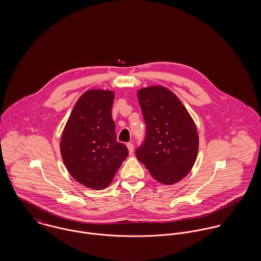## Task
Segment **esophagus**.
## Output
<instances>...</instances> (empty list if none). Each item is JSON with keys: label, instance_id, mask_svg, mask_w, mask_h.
I'll list each match as a JSON object with an SVG mask.
<instances>
[{"label": "esophagus", "instance_id": "34e87169", "mask_svg": "<svg viewBox=\"0 0 261 261\" xmlns=\"http://www.w3.org/2000/svg\"><path fill=\"white\" fill-rule=\"evenodd\" d=\"M126 147H127V149H128L129 153H133V152H134V145H133V144L128 143V144H126Z\"/></svg>", "mask_w": 261, "mask_h": 261}]
</instances>
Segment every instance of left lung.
I'll return each mask as SVG.
<instances>
[{"label":"left lung","mask_w":261,"mask_h":261,"mask_svg":"<svg viewBox=\"0 0 261 261\" xmlns=\"http://www.w3.org/2000/svg\"><path fill=\"white\" fill-rule=\"evenodd\" d=\"M147 125L144 145L136 154L154 180L173 185L192 170L198 154L196 124L179 97L169 88L152 85L138 90Z\"/></svg>","instance_id":"obj_1"}]
</instances>
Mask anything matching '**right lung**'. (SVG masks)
Segmentation results:
<instances>
[{
  "label": "right lung",
  "instance_id": "right-lung-1",
  "mask_svg": "<svg viewBox=\"0 0 261 261\" xmlns=\"http://www.w3.org/2000/svg\"><path fill=\"white\" fill-rule=\"evenodd\" d=\"M114 92L89 89L76 101L64 126L60 152L69 174L83 186H110L127 148L116 141L112 117Z\"/></svg>",
  "mask_w": 261,
  "mask_h": 261
}]
</instances>
